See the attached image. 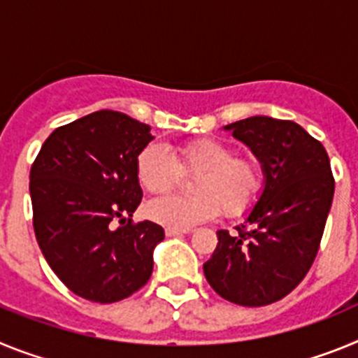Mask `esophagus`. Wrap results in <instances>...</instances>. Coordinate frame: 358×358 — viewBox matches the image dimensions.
<instances>
[{"label":"esophagus","mask_w":358,"mask_h":358,"mask_svg":"<svg viewBox=\"0 0 358 358\" xmlns=\"http://www.w3.org/2000/svg\"><path fill=\"white\" fill-rule=\"evenodd\" d=\"M166 236H182V235H188L189 229H176V227H166L164 229Z\"/></svg>","instance_id":"34e87169"}]
</instances>
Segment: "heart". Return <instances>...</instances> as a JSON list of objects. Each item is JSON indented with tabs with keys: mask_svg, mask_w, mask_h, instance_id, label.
Wrapping results in <instances>:
<instances>
[{
	"mask_svg": "<svg viewBox=\"0 0 358 358\" xmlns=\"http://www.w3.org/2000/svg\"><path fill=\"white\" fill-rule=\"evenodd\" d=\"M179 169L197 172L192 195H163L145 206L150 220L166 227L189 229L208 222L220 210L238 217L255 204L262 189L260 164L251 157H233V148L215 138L181 145L173 157L161 143H148L136 157V179L150 194L172 188Z\"/></svg>",
	"mask_w": 358,
	"mask_h": 358,
	"instance_id": "b5f03b06",
	"label": "heart"
}]
</instances>
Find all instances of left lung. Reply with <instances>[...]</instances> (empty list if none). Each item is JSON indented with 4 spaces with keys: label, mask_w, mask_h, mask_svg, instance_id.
Here are the masks:
<instances>
[{
    "label": "left lung",
    "mask_w": 358,
    "mask_h": 358,
    "mask_svg": "<svg viewBox=\"0 0 358 358\" xmlns=\"http://www.w3.org/2000/svg\"><path fill=\"white\" fill-rule=\"evenodd\" d=\"M224 131L260 161L264 189L238 235L217 231L204 276L224 299L265 306L292 292L319 251L335 181L321 143L289 120L251 116Z\"/></svg>",
    "instance_id": "obj_1"
}]
</instances>
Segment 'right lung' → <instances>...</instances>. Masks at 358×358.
<instances>
[{
    "instance_id": "1",
    "label": "right lung",
    "mask_w": 358,
    "mask_h": 358,
    "mask_svg": "<svg viewBox=\"0 0 358 358\" xmlns=\"http://www.w3.org/2000/svg\"><path fill=\"white\" fill-rule=\"evenodd\" d=\"M152 140L147 123L96 110L55 129L31 164L37 243L59 280L84 299L120 301L150 280L164 231L131 217L143 197L136 157Z\"/></svg>"
}]
</instances>
